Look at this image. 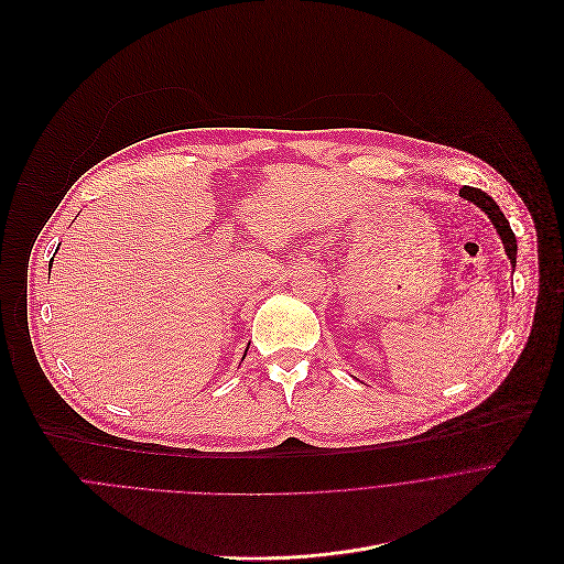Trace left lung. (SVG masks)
<instances>
[{
  "label": "left lung",
  "instance_id": "obj_1",
  "mask_svg": "<svg viewBox=\"0 0 564 564\" xmlns=\"http://www.w3.org/2000/svg\"><path fill=\"white\" fill-rule=\"evenodd\" d=\"M460 195H463L465 199L478 204V206L489 215V219L494 221L496 231H498L500 238H502V245H505V251H507V256H509V260H511V267L516 269L518 242H516V236H513V231H511V227H509V219L505 217V213L500 210V206H498L485 191L474 188V186H463V188H460Z\"/></svg>",
  "mask_w": 564,
  "mask_h": 564
}]
</instances>
